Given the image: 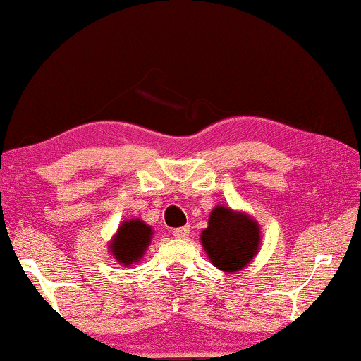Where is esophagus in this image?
Masks as SVG:
<instances>
[{"instance_id":"esophagus-1","label":"esophagus","mask_w":361,"mask_h":361,"mask_svg":"<svg viewBox=\"0 0 361 361\" xmlns=\"http://www.w3.org/2000/svg\"><path fill=\"white\" fill-rule=\"evenodd\" d=\"M188 234H190V227H188V226L177 227V229H174V232H173V235L176 238H179V240H184V238L188 237Z\"/></svg>"}]
</instances>
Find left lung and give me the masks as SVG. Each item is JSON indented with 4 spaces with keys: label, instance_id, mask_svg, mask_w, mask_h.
I'll use <instances>...</instances> for the list:
<instances>
[{
    "label": "left lung",
    "instance_id": "8db88e82",
    "mask_svg": "<svg viewBox=\"0 0 361 361\" xmlns=\"http://www.w3.org/2000/svg\"><path fill=\"white\" fill-rule=\"evenodd\" d=\"M200 242L213 266L224 273H237L257 257L262 231L248 213L218 204L209 213L208 227L202 231Z\"/></svg>",
    "mask_w": 361,
    "mask_h": 361
}]
</instances>
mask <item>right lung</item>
Returning <instances> with one entry per match:
<instances>
[{
  "label": "right lung",
  "instance_id": "add662e5",
  "mask_svg": "<svg viewBox=\"0 0 361 361\" xmlns=\"http://www.w3.org/2000/svg\"><path fill=\"white\" fill-rule=\"evenodd\" d=\"M153 238V229L145 221L134 218L119 224L109 242V252L121 266H132L140 262Z\"/></svg>",
  "mask_w": 361,
  "mask_h": 361
}]
</instances>
